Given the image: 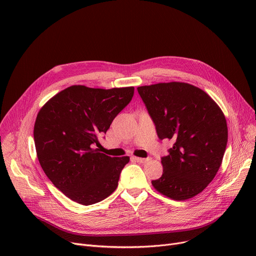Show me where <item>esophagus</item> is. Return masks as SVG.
I'll return each mask as SVG.
<instances>
[{
  "instance_id": "1",
  "label": "esophagus",
  "mask_w": 256,
  "mask_h": 256,
  "mask_svg": "<svg viewBox=\"0 0 256 256\" xmlns=\"http://www.w3.org/2000/svg\"><path fill=\"white\" fill-rule=\"evenodd\" d=\"M132 160H136V162H138V163H147L148 162V160H150V158H132Z\"/></svg>"
}]
</instances>
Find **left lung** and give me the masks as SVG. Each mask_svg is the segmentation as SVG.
<instances>
[{
	"instance_id": "8db88e82",
	"label": "left lung",
	"mask_w": 256,
	"mask_h": 256,
	"mask_svg": "<svg viewBox=\"0 0 256 256\" xmlns=\"http://www.w3.org/2000/svg\"><path fill=\"white\" fill-rule=\"evenodd\" d=\"M158 139L173 140L160 158L162 176L152 180L163 195L186 200L202 192L216 176L226 150V119L208 94L180 82L138 87Z\"/></svg>"
}]
</instances>
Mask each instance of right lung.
Masks as SVG:
<instances>
[{
	"mask_svg": "<svg viewBox=\"0 0 256 256\" xmlns=\"http://www.w3.org/2000/svg\"><path fill=\"white\" fill-rule=\"evenodd\" d=\"M134 87L66 88L39 111L34 126L38 160L65 196L84 206L110 196L130 158H112L92 148L132 98Z\"/></svg>",
	"mask_w": 256,
	"mask_h": 256,
	"instance_id": "1",
	"label": "right lung"
}]
</instances>
